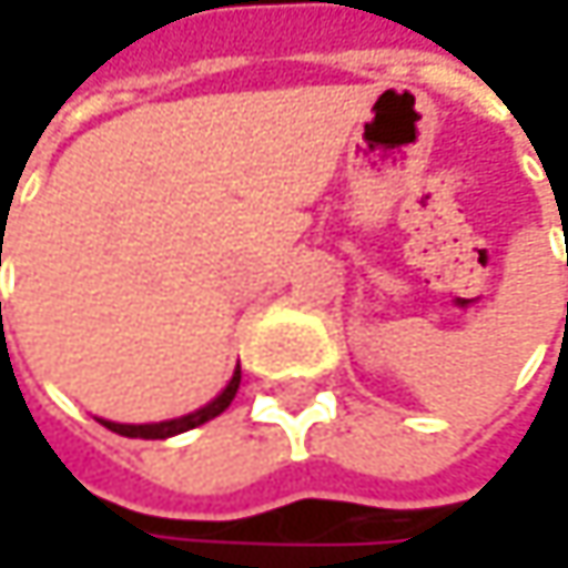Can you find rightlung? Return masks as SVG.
Segmentation results:
<instances>
[{"label": "right lung", "instance_id": "right-lung-1", "mask_svg": "<svg viewBox=\"0 0 568 568\" xmlns=\"http://www.w3.org/2000/svg\"><path fill=\"white\" fill-rule=\"evenodd\" d=\"M236 392H240V365H236V372H233L230 385H226V388H223L220 395L213 397L210 404H203L200 410H193V414H183V417H173V420H161V424H114V420H101V424H104L108 430L121 434V437L164 440V437L183 434V430H193V427H200V424L213 420L216 414H223V410L230 407V400L236 397Z\"/></svg>", "mask_w": 568, "mask_h": 568}]
</instances>
